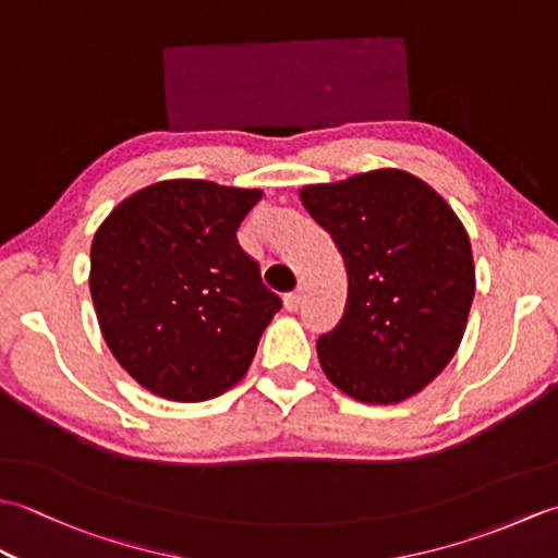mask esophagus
Returning <instances> with one entry per match:
<instances>
[{"label": "esophagus", "instance_id": "obj_1", "mask_svg": "<svg viewBox=\"0 0 558 558\" xmlns=\"http://www.w3.org/2000/svg\"><path fill=\"white\" fill-rule=\"evenodd\" d=\"M300 304H302V290H294V292L286 294V310L288 312H298Z\"/></svg>", "mask_w": 558, "mask_h": 558}]
</instances>
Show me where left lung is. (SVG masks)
Masks as SVG:
<instances>
[{"label": "left lung", "mask_w": 558, "mask_h": 558, "mask_svg": "<svg viewBox=\"0 0 558 558\" xmlns=\"http://www.w3.org/2000/svg\"><path fill=\"white\" fill-rule=\"evenodd\" d=\"M300 198L348 270L345 312L316 340L326 376L372 405L420 393L453 360L475 298L462 222L429 184L402 170L312 184Z\"/></svg>", "instance_id": "1"}]
</instances>
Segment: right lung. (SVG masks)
<instances>
[{"label":"right lung","mask_w":558,"mask_h":558,"mask_svg":"<svg viewBox=\"0 0 558 558\" xmlns=\"http://www.w3.org/2000/svg\"><path fill=\"white\" fill-rule=\"evenodd\" d=\"M258 189L170 180L124 198L93 236L90 298L108 348L150 393L210 400L246 374L282 306L236 242Z\"/></svg>","instance_id":"obj_1"}]
</instances>
